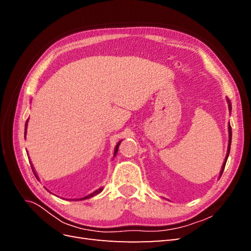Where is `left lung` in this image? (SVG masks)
<instances>
[{
    "label": "left lung",
    "instance_id": "8db88e82",
    "mask_svg": "<svg viewBox=\"0 0 251 251\" xmlns=\"http://www.w3.org/2000/svg\"><path fill=\"white\" fill-rule=\"evenodd\" d=\"M226 101H227V103H228V110H229V112H231V102H230V100H229L227 97H226ZM230 144H231V126H230V125L228 124V148H227V154H226V157H225V159H224V162H223V164H222L221 172H220V177H221V175H222V173H223V171H224L225 164H226V161H227V158H228V156H229Z\"/></svg>",
    "mask_w": 251,
    "mask_h": 251
}]
</instances>
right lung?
Returning a JSON list of instances; mask_svg holds the SVG:
<instances>
[{"instance_id": "right-lung-1", "label": "right lung", "mask_w": 251, "mask_h": 251, "mask_svg": "<svg viewBox=\"0 0 251 251\" xmlns=\"http://www.w3.org/2000/svg\"><path fill=\"white\" fill-rule=\"evenodd\" d=\"M28 120H29V118L27 119V121H26V125H25V138H26V133H27V125H28ZM121 141H123V140H119V141H118V143L116 144L115 150H114V156H113V157H115V156H116L117 151H118V148H119V146H120ZM31 168H32V171H33V173H34V175H35V177H37V176H36V173H35V171H34V168H33V165H32V164H31ZM102 189H103V188H102V187H100V188L96 189L95 192L91 193V194H89V195H87V196H85V197H82V198H79V199H75V200L79 201V200H86V199H90V198H92V197H94V196L98 195V194H100V193H101Z\"/></svg>"}]
</instances>
